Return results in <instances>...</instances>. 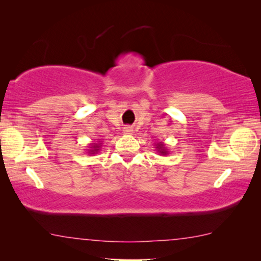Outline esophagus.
Segmentation results:
<instances>
[{"label": "esophagus", "mask_w": 261, "mask_h": 261, "mask_svg": "<svg viewBox=\"0 0 261 261\" xmlns=\"http://www.w3.org/2000/svg\"><path fill=\"white\" fill-rule=\"evenodd\" d=\"M132 131H134V130H132L130 126H124V127H123V132H124L125 135H131Z\"/></svg>", "instance_id": "1"}]
</instances>
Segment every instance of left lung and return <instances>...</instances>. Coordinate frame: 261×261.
Here are the masks:
<instances>
[{"label": "left lung", "mask_w": 261, "mask_h": 261, "mask_svg": "<svg viewBox=\"0 0 261 261\" xmlns=\"http://www.w3.org/2000/svg\"><path fill=\"white\" fill-rule=\"evenodd\" d=\"M155 149H156V152L160 154V155L166 156L169 154V151H168L166 144L163 143V141H159V143L155 144Z\"/></svg>", "instance_id": "1"}]
</instances>
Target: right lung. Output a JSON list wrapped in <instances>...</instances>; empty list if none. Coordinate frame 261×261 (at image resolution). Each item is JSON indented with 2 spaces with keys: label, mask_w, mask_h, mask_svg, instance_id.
Returning <instances> with one entry per match:
<instances>
[{
  "label": "right lung",
  "mask_w": 261,
  "mask_h": 261,
  "mask_svg": "<svg viewBox=\"0 0 261 261\" xmlns=\"http://www.w3.org/2000/svg\"><path fill=\"white\" fill-rule=\"evenodd\" d=\"M102 147V141L100 139H95L92 141L91 144H88V147L86 149V153L88 155H93V154H98L100 148Z\"/></svg>",
  "instance_id": "1"
}]
</instances>
